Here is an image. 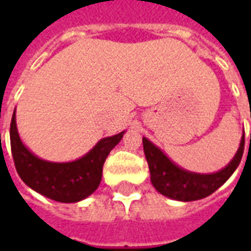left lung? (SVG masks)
I'll use <instances>...</instances> for the list:
<instances>
[{"mask_svg": "<svg viewBox=\"0 0 251 251\" xmlns=\"http://www.w3.org/2000/svg\"><path fill=\"white\" fill-rule=\"evenodd\" d=\"M142 144L151 171V181L153 187L167 198L180 201H192L214 194L234 174L242 158L245 149V133L241 138V144L235 156L227 164V167L221 169L219 172L207 175L194 174L177 167L145 137L142 138Z\"/></svg>", "mask_w": 251, "mask_h": 251, "instance_id": "obj_1", "label": "left lung"}]
</instances>
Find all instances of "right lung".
I'll return each instance as SVG.
<instances>
[{
    "label": "right lung",
    "instance_id": "obj_1",
    "mask_svg": "<svg viewBox=\"0 0 251 251\" xmlns=\"http://www.w3.org/2000/svg\"><path fill=\"white\" fill-rule=\"evenodd\" d=\"M125 131L102 138L83 157L71 163H51L28 151L20 140L16 113L10 122V147L17 174L30 188L60 203H76L98 188L102 169L111 149L122 140Z\"/></svg>",
    "mask_w": 251,
    "mask_h": 251
}]
</instances>
